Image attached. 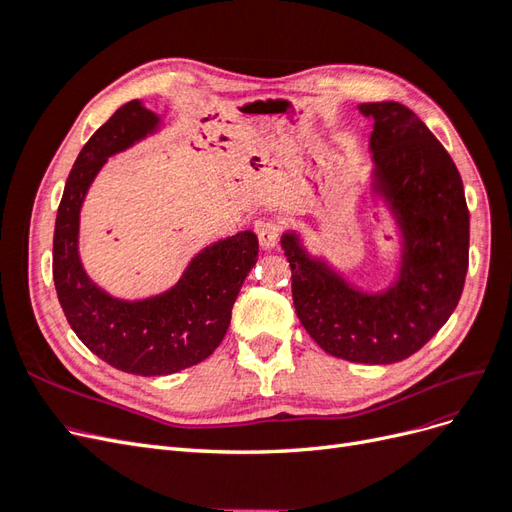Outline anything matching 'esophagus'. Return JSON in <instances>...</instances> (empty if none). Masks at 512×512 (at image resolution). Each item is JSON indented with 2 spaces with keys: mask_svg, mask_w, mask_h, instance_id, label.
Segmentation results:
<instances>
[{
  "mask_svg": "<svg viewBox=\"0 0 512 512\" xmlns=\"http://www.w3.org/2000/svg\"><path fill=\"white\" fill-rule=\"evenodd\" d=\"M280 232H282V228H280V224H277V222L262 224L258 228V241H260L262 250H271V247H275L277 239H280Z\"/></svg>",
  "mask_w": 512,
  "mask_h": 512,
  "instance_id": "esophagus-1",
  "label": "esophagus"
}]
</instances>
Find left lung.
Wrapping results in <instances>:
<instances>
[{"label": "left lung", "instance_id": "left-lung-1", "mask_svg": "<svg viewBox=\"0 0 512 512\" xmlns=\"http://www.w3.org/2000/svg\"><path fill=\"white\" fill-rule=\"evenodd\" d=\"M374 121L369 194L393 218L399 252L393 280L380 290L350 282L299 230L282 232L292 269V301L305 331L331 356L389 365L436 335L459 303L468 273L470 213L455 162L410 108L359 104Z\"/></svg>", "mask_w": 512, "mask_h": 512}]
</instances>
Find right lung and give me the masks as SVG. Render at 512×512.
Segmentation results:
<instances>
[{
	"label": "right lung",
	"instance_id": "right-lung-1",
	"mask_svg": "<svg viewBox=\"0 0 512 512\" xmlns=\"http://www.w3.org/2000/svg\"><path fill=\"white\" fill-rule=\"evenodd\" d=\"M162 126L143 100L117 108L70 170L53 237L55 290L72 331L102 361L134 376H168L205 361L222 344L232 305L258 260V237L241 230L205 245L173 286L151 297L119 299L91 280L79 252L85 196L108 158Z\"/></svg>",
	"mask_w": 512,
	"mask_h": 512
}]
</instances>
